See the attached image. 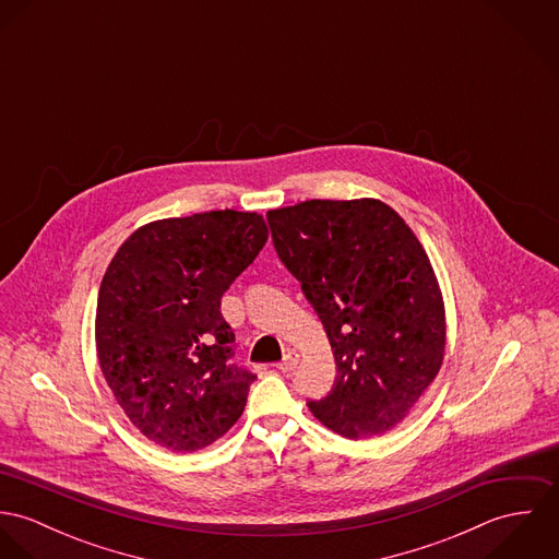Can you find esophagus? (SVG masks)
Wrapping results in <instances>:
<instances>
[{
	"mask_svg": "<svg viewBox=\"0 0 559 559\" xmlns=\"http://www.w3.org/2000/svg\"><path fill=\"white\" fill-rule=\"evenodd\" d=\"M297 364H299L297 350H288V353L284 355V359L277 364V370H282V372H293V370L297 368Z\"/></svg>",
	"mask_w": 559,
	"mask_h": 559,
	"instance_id": "esophagus-1",
	"label": "esophagus"
}]
</instances>
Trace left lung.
Returning <instances> with one entry per match:
<instances>
[{
  "mask_svg": "<svg viewBox=\"0 0 559 559\" xmlns=\"http://www.w3.org/2000/svg\"><path fill=\"white\" fill-rule=\"evenodd\" d=\"M273 247L331 342L335 383L310 411L346 439L383 435L437 377L443 299L421 242L379 200H308L266 213Z\"/></svg>",
  "mask_w": 559,
  "mask_h": 559,
  "instance_id": "1",
  "label": "left lung"
}]
</instances>
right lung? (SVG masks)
I'll use <instances>...</instances> for the list:
<instances>
[{"label":"right lung","instance_id":"add662e5","mask_svg":"<svg viewBox=\"0 0 559 559\" xmlns=\"http://www.w3.org/2000/svg\"><path fill=\"white\" fill-rule=\"evenodd\" d=\"M269 239L258 213L211 211L153 222L122 242L98 290L103 377L135 428L195 452L239 419L255 374L230 364L222 297Z\"/></svg>","mask_w":559,"mask_h":559}]
</instances>
